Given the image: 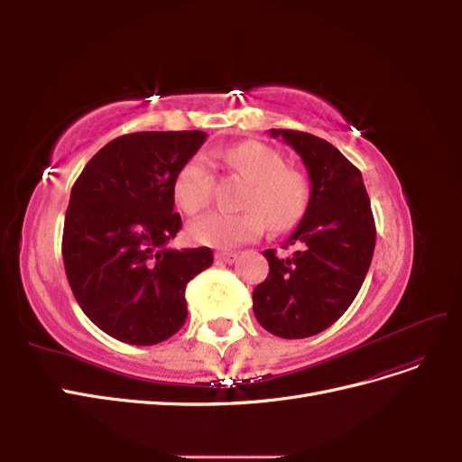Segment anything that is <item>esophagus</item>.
Masks as SVG:
<instances>
[{
  "instance_id": "obj_1",
  "label": "esophagus",
  "mask_w": 462,
  "mask_h": 462,
  "mask_svg": "<svg viewBox=\"0 0 462 462\" xmlns=\"http://www.w3.org/2000/svg\"><path fill=\"white\" fill-rule=\"evenodd\" d=\"M216 258H217L219 262L233 263L236 258H239V254H236V253H223V250H219V253H216Z\"/></svg>"
}]
</instances>
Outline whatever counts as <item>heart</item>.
I'll list each match as a JSON object with an SVG mask.
<instances>
[{
	"label": "heart",
	"mask_w": 462,
	"mask_h": 462,
	"mask_svg": "<svg viewBox=\"0 0 462 462\" xmlns=\"http://www.w3.org/2000/svg\"><path fill=\"white\" fill-rule=\"evenodd\" d=\"M226 160L236 173L250 180L241 214H209L194 221L189 233L197 243L231 248L256 241L268 226L273 231H289L304 217L310 200L306 177L292 167H285L282 153L273 148L248 141L231 146ZM216 179L204 153H194L173 179L177 206L189 216L208 208L214 197Z\"/></svg>",
	"instance_id": "heart-1"
}]
</instances>
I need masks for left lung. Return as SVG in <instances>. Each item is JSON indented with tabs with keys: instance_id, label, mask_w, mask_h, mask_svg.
<instances>
[{
	"instance_id": "left-lung-1",
	"label": "left lung",
	"mask_w": 462,
	"mask_h": 462,
	"mask_svg": "<svg viewBox=\"0 0 462 462\" xmlns=\"http://www.w3.org/2000/svg\"><path fill=\"white\" fill-rule=\"evenodd\" d=\"M302 158L310 177V200L283 248L263 256L270 273L254 292V316L283 339H304L328 329L351 306L365 283L375 246V223L358 167L328 141L310 133L272 129Z\"/></svg>"
}]
</instances>
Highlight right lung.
<instances>
[{
    "instance_id": "add662e5",
    "label": "right lung",
    "mask_w": 462,
    "mask_h": 462,
    "mask_svg": "<svg viewBox=\"0 0 462 462\" xmlns=\"http://www.w3.org/2000/svg\"><path fill=\"white\" fill-rule=\"evenodd\" d=\"M206 136H117L75 180L61 243L65 273L82 312L114 339H170L187 319V283L214 262L208 246L167 248L183 226L173 212V179Z\"/></svg>"
}]
</instances>
